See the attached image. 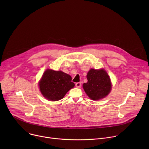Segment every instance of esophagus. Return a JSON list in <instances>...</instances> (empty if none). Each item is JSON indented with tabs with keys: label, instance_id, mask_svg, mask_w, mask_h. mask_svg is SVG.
<instances>
[{
	"label": "esophagus",
	"instance_id": "obj_1",
	"mask_svg": "<svg viewBox=\"0 0 149 149\" xmlns=\"http://www.w3.org/2000/svg\"><path fill=\"white\" fill-rule=\"evenodd\" d=\"M75 86L77 88H80L81 86V82H77L75 84Z\"/></svg>",
	"mask_w": 149,
	"mask_h": 149
}]
</instances>
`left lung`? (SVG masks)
<instances>
[{
    "label": "left lung",
    "mask_w": 149,
    "mask_h": 149,
    "mask_svg": "<svg viewBox=\"0 0 149 149\" xmlns=\"http://www.w3.org/2000/svg\"><path fill=\"white\" fill-rule=\"evenodd\" d=\"M87 78L88 82L83 84V88L91 100H98L107 96L110 92V79L104 70L91 69Z\"/></svg>",
    "instance_id": "8db88e82"
}]
</instances>
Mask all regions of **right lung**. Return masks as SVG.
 <instances>
[{"instance_id":"add662e5","label":"right lung","mask_w":149,"mask_h":149,"mask_svg":"<svg viewBox=\"0 0 149 149\" xmlns=\"http://www.w3.org/2000/svg\"><path fill=\"white\" fill-rule=\"evenodd\" d=\"M71 80V77L67 74L47 70L39 83L40 91L46 98L58 101L75 86Z\"/></svg>"}]
</instances>
